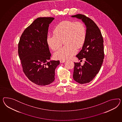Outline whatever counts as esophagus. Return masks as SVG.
<instances>
[{"mask_svg": "<svg viewBox=\"0 0 122 122\" xmlns=\"http://www.w3.org/2000/svg\"><path fill=\"white\" fill-rule=\"evenodd\" d=\"M65 61H66V60H60V62L61 63H64L65 62Z\"/></svg>", "mask_w": 122, "mask_h": 122, "instance_id": "esophagus-1", "label": "esophagus"}]
</instances>
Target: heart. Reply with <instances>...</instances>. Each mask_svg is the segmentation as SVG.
Wrapping results in <instances>:
<instances>
[{"instance_id": "heart-1", "label": "heart", "mask_w": 122, "mask_h": 122, "mask_svg": "<svg viewBox=\"0 0 122 122\" xmlns=\"http://www.w3.org/2000/svg\"><path fill=\"white\" fill-rule=\"evenodd\" d=\"M53 35H49L46 38L48 46L53 51L58 50L62 45H66L54 54L56 59H69L76 53L77 48H81L86 37L85 25L81 22L65 20L60 22L55 26Z\"/></svg>"}]
</instances>
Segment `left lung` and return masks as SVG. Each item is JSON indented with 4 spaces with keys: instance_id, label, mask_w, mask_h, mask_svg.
I'll return each instance as SVG.
<instances>
[{
    "instance_id": "1",
    "label": "left lung",
    "mask_w": 122,
    "mask_h": 122,
    "mask_svg": "<svg viewBox=\"0 0 122 122\" xmlns=\"http://www.w3.org/2000/svg\"><path fill=\"white\" fill-rule=\"evenodd\" d=\"M72 17L81 19L86 26L87 35L82 50L76 56L79 60L85 58L83 66L74 62L73 78L81 84L92 81L99 72L104 59L103 40L100 30L91 19L77 14Z\"/></svg>"
}]
</instances>
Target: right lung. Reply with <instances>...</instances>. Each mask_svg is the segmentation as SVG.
Wrapping results in <instances>:
<instances>
[{"label": "right lung", "mask_w": 122, "mask_h": 122, "mask_svg": "<svg viewBox=\"0 0 122 122\" xmlns=\"http://www.w3.org/2000/svg\"><path fill=\"white\" fill-rule=\"evenodd\" d=\"M53 17L36 19L22 33L18 44V53L23 71L27 78L38 85L50 84L55 80V70L59 61H50L46 43L49 24Z\"/></svg>", "instance_id": "right-lung-1"}]
</instances>
